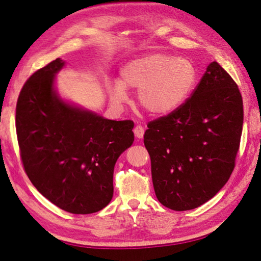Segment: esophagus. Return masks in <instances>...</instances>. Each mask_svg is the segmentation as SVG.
<instances>
[{
    "instance_id": "1",
    "label": "esophagus",
    "mask_w": 261,
    "mask_h": 261,
    "mask_svg": "<svg viewBox=\"0 0 261 261\" xmlns=\"http://www.w3.org/2000/svg\"><path fill=\"white\" fill-rule=\"evenodd\" d=\"M134 132H135V136L137 137V138H143L144 137V134H145V129L143 125H136L135 129H134Z\"/></svg>"
}]
</instances>
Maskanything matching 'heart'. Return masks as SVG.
<instances>
[{
	"mask_svg": "<svg viewBox=\"0 0 261 261\" xmlns=\"http://www.w3.org/2000/svg\"><path fill=\"white\" fill-rule=\"evenodd\" d=\"M196 81L191 61L156 53L127 63L121 71V82L110 88V96L115 102H123L124 87L136 88L141 108L152 115H166L187 100Z\"/></svg>",
	"mask_w": 261,
	"mask_h": 261,
	"instance_id": "1",
	"label": "heart"
}]
</instances>
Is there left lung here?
Segmentation results:
<instances>
[{"instance_id": "1", "label": "left lung", "mask_w": 261, "mask_h": 261, "mask_svg": "<svg viewBox=\"0 0 261 261\" xmlns=\"http://www.w3.org/2000/svg\"><path fill=\"white\" fill-rule=\"evenodd\" d=\"M243 117L237 84L212 62L184 103L148 122L144 144L154 191L163 206L197 208L223 188L235 168Z\"/></svg>"}]
</instances>
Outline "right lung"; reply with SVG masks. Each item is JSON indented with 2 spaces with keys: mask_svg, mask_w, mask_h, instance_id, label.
<instances>
[{
  "mask_svg": "<svg viewBox=\"0 0 261 261\" xmlns=\"http://www.w3.org/2000/svg\"><path fill=\"white\" fill-rule=\"evenodd\" d=\"M63 65L51 61L21 88L16 106L20 159L43 197L69 213L91 214L112 200L114 167L134 143V122L106 120L62 101L53 84Z\"/></svg>",
  "mask_w": 261,
  "mask_h": 261,
  "instance_id": "obj_1",
  "label": "right lung"
}]
</instances>
